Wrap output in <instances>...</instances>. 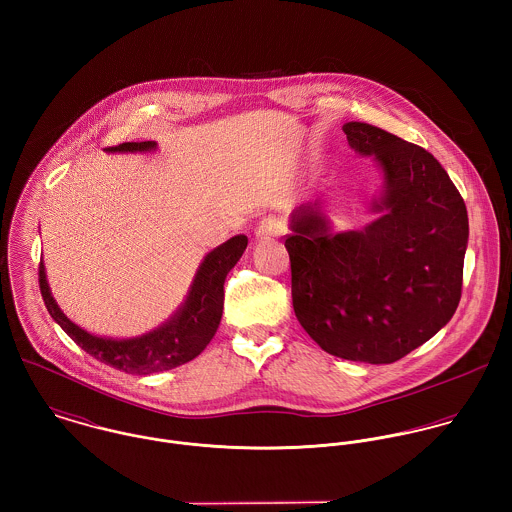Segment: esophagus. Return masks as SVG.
Here are the masks:
<instances>
[{
  "label": "esophagus",
  "mask_w": 512,
  "mask_h": 512,
  "mask_svg": "<svg viewBox=\"0 0 512 512\" xmlns=\"http://www.w3.org/2000/svg\"><path fill=\"white\" fill-rule=\"evenodd\" d=\"M286 232V224L284 220L278 217H268V219L260 220V224L256 226V238L258 240H270V238H278Z\"/></svg>",
  "instance_id": "34e87169"
}]
</instances>
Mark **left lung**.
I'll return each instance as SVG.
<instances>
[{"label":"left lung","instance_id":"8db88e82","mask_svg":"<svg viewBox=\"0 0 512 512\" xmlns=\"http://www.w3.org/2000/svg\"><path fill=\"white\" fill-rule=\"evenodd\" d=\"M372 157L382 189L361 230L335 232L321 203L290 217L293 311L307 335L339 359L388 365L453 317L469 238L465 203L426 149L363 122L343 126Z\"/></svg>","mask_w":512,"mask_h":512}]
</instances>
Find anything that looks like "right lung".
Returning <instances> with one entry per match:
<instances>
[{
    "label": "right lung",
    "mask_w": 512,
    "mask_h": 512,
    "mask_svg": "<svg viewBox=\"0 0 512 512\" xmlns=\"http://www.w3.org/2000/svg\"><path fill=\"white\" fill-rule=\"evenodd\" d=\"M155 149V142H128L106 151L147 153ZM246 246L248 238L238 234L211 250L199 264L183 303L161 325L138 337H100L73 323L51 293L43 260L39 264V288L55 323L90 357L128 374L163 372L199 357L215 337L222 317L226 274L236 266Z\"/></svg>",
    "instance_id": "right-lung-1"
}]
</instances>
